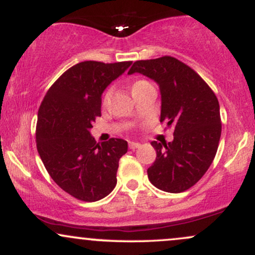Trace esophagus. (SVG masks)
Listing matches in <instances>:
<instances>
[{
    "instance_id": "esophagus-1",
    "label": "esophagus",
    "mask_w": 255,
    "mask_h": 255,
    "mask_svg": "<svg viewBox=\"0 0 255 255\" xmlns=\"http://www.w3.org/2000/svg\"><path fill=\"white\" fill-rule=\"evenodd\" d=\"M141 146V144L140 142H134V141H130L129 142V148H131V150H135V148L140 147Z\"/></svg>"
}]
</instances>
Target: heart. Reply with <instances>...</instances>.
Wrapping results in <instances>:
<instances>
[{"instance_id":"b5f03b06","label":"heart","mask_w":255,"mask_h":255,"mask_svg":"<svg viewBox=\"0 0 255 255\" xmlns=\"http://www.w3.org/2000/svg\"><path fill=\"white\" fill-rule=\"evenodd\" d=\"M146 84H148V83H147V81H145V80H135V81H133V83H131V85H130V91H131V93H133L134 91L139 90L140 87L145 86Z\"/></svg>"}]
</instances>
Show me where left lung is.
<instances>
[{"mask_svg":"<svg viewBox=\"0 0 255 255\" xmlns=\"http://www.w3.org/2000/svg\"><path fill=\"white\" fill-rule=\"evenodd\" d=\"M134 73L159 86V121L174 127L172 141L151 142L157 158L147 169L148 180L160 191H187L204 176L217 152L222 131L218 99L200 75L171 56L136 61L128 74Z\"/></svg>","mask_w":255,"mask_h":255,"instance_id":"8db88e82","label":"left lung"}]
</instances>
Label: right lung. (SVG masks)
Returning a JSON list of instances; mask_svg holds the SVG:
<instances>
[{
	"instance_id": "obj_1",
	"label": "right lung",
	"mask_w": 255,
	"mask_h": 255,
	"mask_svg": "<svg viewBox=\"0 0 255 255\" xmlns=\"http://www.w3.org/2000/svg\"><path fill=\"white\" fill-rule=\"evenodd\" d=\"M131 62H80L64 72L46 92L36 130L37 150L52 180L83 201H97L115 188L124 139L96 144L92 124L101 116L102 95Z\"/></svg>"
}]
</instances>
